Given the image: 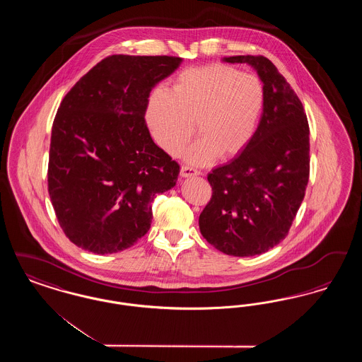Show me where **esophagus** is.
<instances>
[{
    "instance_id": "34e87169",
    "label": "esophagus",
    "mask_w": 362,
    "mask_h": 362,
    "mask_svg": "<svg viewBox=\"0 0 362 362\" xmlns=\"http://www.w3.org/2000/svg\"><path fill=\"white\" fill-rule=\"evenodd\" d=\"M198 175H201V171L194 170L192 167H189V165H183L180 168V176L182 177H191V176H198Z\"/></svg>"
}]
</instances>
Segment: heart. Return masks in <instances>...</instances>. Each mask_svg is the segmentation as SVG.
Here are the masks:
<instances>
[{"instance_id": "obj_1", "label": "heart", "mask_w": 362, "mask_h": 362, "mask_svg": "<svg viewBox=\"0 0 362 362\" xmlns=\"http://www.w3.org/2000/svg\"><path fill=\"white\" fill-rule=\"evenodd\" d=\"M264 89L257 76L226 65L185 70L171 90L156 88L146 104L145 119L156 144L177 155L192 136L186 152L189 163L201 165L217 153L230 156L243 149L258 129Z\"/></svg>"}]
</instances>
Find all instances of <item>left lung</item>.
<instances>
[{
    "label": "left lung",
    "mask_w": 362,
    "mask_h": 362,
    "mask_svg": "<svg viewBox=\"0 0 362 362\" xmlns=\"http://www.w3.org/2000/svg\"><path fill=\"white\" fill-rule=\"evenodd\" d=\"M258 71L264 105L239 155L207 175L211 198L199 216L202 236L232 257L263 254L284 240L310 179V126L304 107L263 55L224 58Z\"/></svg>",
    "instance_id": "8db88e82"
}]
</instances>
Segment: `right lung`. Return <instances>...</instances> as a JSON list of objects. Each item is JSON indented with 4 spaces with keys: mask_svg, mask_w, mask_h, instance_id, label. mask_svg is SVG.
Masks as SVG:
<instances>
[{
    "mask_svg": "<svg viewBox=\"0 0 362 362\" xmlns=\"http://www.w3.org/2000/svg\"><path fill=\"white\" fill-rule=\"evenodd\" d=\"M182 58L111 55L66 93L54 118L47 183L66 238L95 254L119 252L151 228L152 202L176 185L179 164L151 137L152 88Z\"/></svg>",
    "mask_w": 362,
    "mask_h": 362,
    "instance_id": "obj_1",
    "label": "right lung"
}]
</instances>
